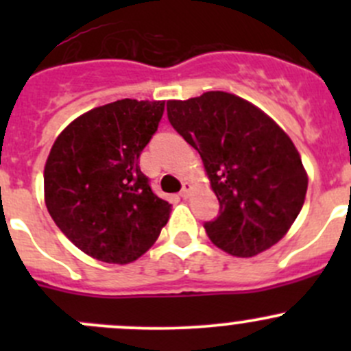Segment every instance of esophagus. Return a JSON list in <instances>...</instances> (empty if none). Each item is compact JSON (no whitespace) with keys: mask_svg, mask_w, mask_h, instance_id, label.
<instances>
[{"mask_svg":"<svg viewBox=\"0 0 351 351\" xmlns=\"http://www.w3.org/2000/svg\"><path fill=\"white\" fill-rule=\"evenodd\" d=\"M190 193H192V185H190L189 182H183V186H182V192H180V195L183 198H189Z\"/></svg>","mask_w":351,"mask_h":351,"instance_id":"34e87169","label":"esophagus"}]
</instances>
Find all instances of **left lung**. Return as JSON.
Masks as SVG:
<instances>
[{"label":"left lung","mask_w":351,"mask_h":351,"mask_svg":"<svg viewBox=\"0 0 351 351\" xmlns=\"http://www.w3.org/2000/svg\"><path fill=\"white\" fill-rule=\"evenodd\" d=\"M168 119L204 161L221 214L210 241L250 258L277 244L306 200L307 173L292 139L256 105L226 91L169 100Z\"/></svg>","instance_id":"1"}]
</instances>
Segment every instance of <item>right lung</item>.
Instances as JSON below:
<instances>
[{"instance_id": "1", "label": "right lung", "mask_w": 351, "mask_h": 351, "mask_svg": "<svg viewBox=\"0 0 351 351\" xmlns=\"http://www.w3.org/2000/svg\"><path fill=\"white\" fill-rule=\"evenodd\" d=\"M162 112L165 101L123 98L74 119L52 144L45 205L62 234L95 260L132 263L168 222L171 204L139 168Z\"/></svg>"}]
</instances>
